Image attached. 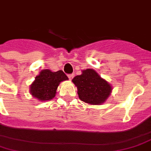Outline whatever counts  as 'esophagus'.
Here are the masks:
<instances>
[{
  "mask_svg": "<svg viewBox=\"0 0 151 151\" xmlns=\"http://www.w3.org/2000/svg\"><path fill=\"white\" fill-rule=\"evenodd\" d=\"M73 77H74V74H73V73H72V74H69L68 75V78L70 80H72L73 78Z\"/></svg>",
  "mask_w": 151,
  "mask_h": 151,
  "instance_id": "esophagus-1",
  "label": "esophagus"
}]
</instances>
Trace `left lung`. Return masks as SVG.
Instances as JSON below:
<instances>
[{
    "mask_svg": "<svg viewBox=\"0 0 151 151\" xmlns=\"http://www.w3.org/2000/svg\"><path fill=\"white\" fill-rule=\"evenodd\" d=\"M78 88L79 99L91 105H99L110 96L112 86L93 69L82 70L81 75L72 80Z\"/></svg>",
    "mask_w": 151,
    "mask_h": 151,
    "instance_id": "1",
    "label": "left lung"
}]
</instances>
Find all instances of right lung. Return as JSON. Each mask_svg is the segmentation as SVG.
<instances>
[{"label":"right lung","mask_w":151,"mask_h":151,"mask_svg":"<svg viewBox=\"0 0 151 151\" xmlns=\"http://www.w3.org/2000/svg\"><path fill=\"white\" fill-rule=\"evenodd\" d=\"M66 80H68V78L63 70L52 72L47 69L42 70L30 85L29 92L38 100H51L55 96L57 88L60 82Z\"/></svg>","instance_id":"right-lung-1"}]
</instances>
